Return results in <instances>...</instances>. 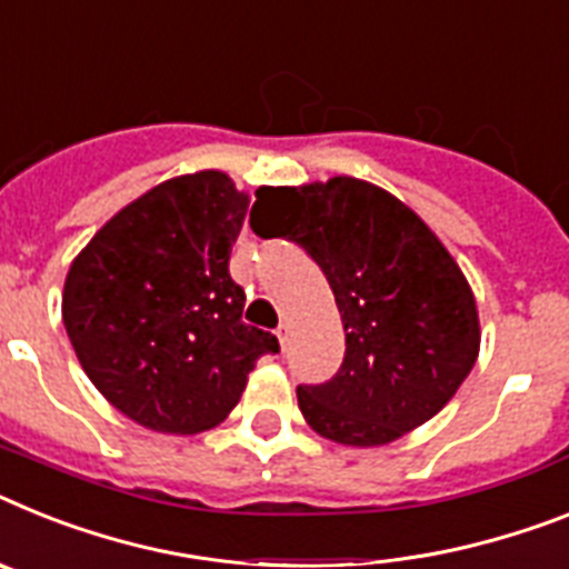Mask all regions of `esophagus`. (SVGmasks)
<instances>
[{"label":"esophagus","mask_w":569,"mask_h":569,"mask_svg":"<svg viewBox=\"0 0 569 569\" xmlns=\"http://www.w3.org/2000/svg\"><path fill=\"white\" fill-rule=\"evenodd\" d=\"M277 341H280V347H289V327H286V323H280V327H277Z\"/></svg>","instance_id":"34e87169"}]
</instances>
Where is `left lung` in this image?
<instances>
[{"label":"left lung","instance_id":"1","mask_svg":"<svg viewBox=\"0 0 569 569\" xmlns=\"http://www.w3.org/2000/svg\"><path fill=\"white\" fill-rule=\"evenodd\" d=\"M251 228L298 242L329 280L347 352L323 385H300L312 431L341 446H388L451 402L480 352L471 286L408 204L336 176L260 188Z\"/></svg>","mask_w":569,"mask_h":569}]
</instances>
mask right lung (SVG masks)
I'll return each instance as SVG.
<instances>
[{"label": "right lung", "instance_id": "add662e5", "mask_svg": "<svg viewBox=\"0 0 569 569\" xmlns=\"http://www.w3.org/2000/svg\"><path fill=\"white\" fill-rule=\"evenodd\" d=\"M248 193L219 170L176 176L114 213L74 257L63 323L107 402L161 433H199L240 402L271 332L242 323L228 274Z\"/></svg>", "mask_w": 569, "mask_h": 569}]
</instances>
